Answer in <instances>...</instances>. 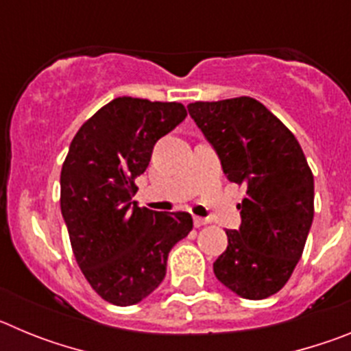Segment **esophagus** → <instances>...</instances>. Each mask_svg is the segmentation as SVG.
<instances>
[{"instance_id":"1","label":"esophagus","mask_w":351,"mask_h":351,"mask_svg":"<svg viewBox=\"0 0 351 351\" xmlns=\"http://www.w3.org/2000/svg\"><path fill=\"white\" fill-rule=\"evenodd\" d=\"M193 223H195V226H204V225H207V223H209V219H206V218H198V216H195V218H193Z\"/></svg>"}]
</instances>
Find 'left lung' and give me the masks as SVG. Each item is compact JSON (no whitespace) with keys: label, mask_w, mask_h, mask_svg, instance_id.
<instances>
[{"label":"left lung","mask_w":351,"mask_h":351,"mask_svg":"<svg viewBox=\"0 0 351 351\" xmlns=\"http://www.w3.org/2000/svg\"><path fill=\"white\" fill-rule=\"evenodd\" d=\"M188 112L221 160L226 179L246 186L241 226L214 274L237 295L260 300L287 285L315 214V181L295 135L250 96L195 101Z\"/></svg>","instance_id":"1"}]
</instances>
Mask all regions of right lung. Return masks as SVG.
Instances as JSON below:
<instances>
[{
  "instance_id": "obj_1",
  "label": "right lung",
  "mask_w": 351,
  "mask_h": 351,
  "mask_svg": "<svg viewBox=\"0 0 351 351\" xmlns=\"http://www.w3.org/2000/svg\"><path fill=\"white\" fill-rule=\"evenodd\" d=\"M186 116L178 101L119 96L80 126L64 158L61 214L71 250L93 290L114 306L153 293L170 250L193 228L188 213H156L132 200L154 144Z\"/></svg>"
}]
</instances>
